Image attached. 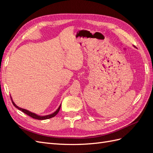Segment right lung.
<instances>
[{
	"label": "right lung",
	"instance_id": "right-lung-1",
	"mask_svg": "<svg viewBox=\"0 0 153 153\" xmlns=\"http://www.w3.org/2000/svg\"><path fill=\"white\" fill-rule=\"evenodd\" d=\"M11 100H12V103H13V104L14 105V106H15L16 108H18V110H21L22 112H23L24 113H25V114L28 115L29 116L31 117L32 118L36 119H38V120H45V119H50V118H52V117H55V115H56L58 114V112H59V110H60V108H61V105H60V106H59V108H57V110L56 111H55V112H53V114H52L47 115H45V116H40V115H36V114H34V113H32V112H29V110H25V109L20 108L19 106H18L17 105H15V103L13 102V101L12 98H11Z\"/></svg>",
	"mask_w": 153,
	"mask_h": 153
}]
</instances>
